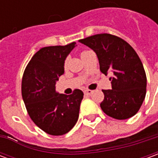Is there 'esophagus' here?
<instances>
[{"label":"esophagus","mask_w":158,"mask_h":158,"mask_svg":"<svg viewBox=\"0 0 158 158\" xmlns=\"http://www.w3.org/2000/svg\"><path fill=\"white\" fill-rule=\"evenodd\" d=\"M92 90H90V89H86V90H85V95H87V96H90L91 94H92Z\"/></svg>","instance_id":"esophagus-1"}]
</instances>
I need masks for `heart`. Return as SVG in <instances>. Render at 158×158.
I'll use <instances>...</instances> for the list:
<instances>
[{"instance_id": "b5f03b06", "label": "heart", "mask_w": 158, "mask_h": 158, "mask_svg": "<svg viewBox=\"0 0 158 158\" xmlns=\"http://www.w3.org/2000/svg\"><path fill=\"white\" fill-rule=\"evenodd\" d=\"M86 52H88V51H83V52H81V56L84 55V54H85ZM64 65H65V67H66V65H67V61H65V62H64Z\"/></svg>"}]
</instances>
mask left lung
<instances>
[{
	"instance_id": "obj_1",
	"label": "left lung",
	"mask_w": 158,
	"mask_h": 158,
	"mask_svg": "<svg viewBox=\"0 0 158 158\" xmlns=\"http://www.w3.org/2000/svg\"><path fill=\"white\" fill-rule=\"evenodd\" d=\"M96 52L100 70L111 72L112 89H102L101 108L113 118L123 120L135 115L146 93V75L139 56L129 43L110 34H98L79 40Z\"/></svg>"
}]
</instances>
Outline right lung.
<instances>
[{"mask_svg":"<svg viewBox=\"0 0 158 158\" xmlns=\"http://www.w3.org/2000/svg\"><path fill=\"white\" fill-rule=\"evenodd\" d=\"M76 43L43 47L33 56L22 79V96L33 122L52 135H62L78 121L82 90L71 95L56 92V82L64 73V62Z\"/></svg>","mask_w":158,"mask_h":158,"instance_id":"add662e5","label":"right lung"}]
</instances>
